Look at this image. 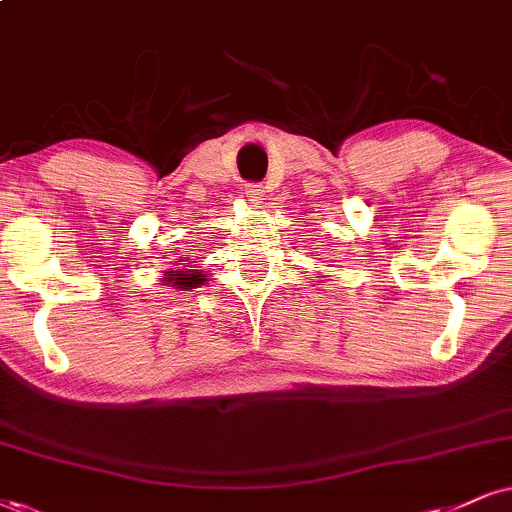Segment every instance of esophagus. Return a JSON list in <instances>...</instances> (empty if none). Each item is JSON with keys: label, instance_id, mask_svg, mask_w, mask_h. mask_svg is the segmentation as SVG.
Here are the masks:
<instances>
[{"label": "esophagus", "instance_id": "1", "mask_svg": "<svg viewBox=\"0 0 512 512\" xmlns=\"http://www.w3.org/2000/svg\"><path fill=\"white\" fill-rule=\"evenodd\" d=\"M242 194H244L246 201H251V204H261L266 189H263V185H258V182H249V185H244Z\"/></svg>", "mask_w": 512, "mask_h": 512}]
</instances>
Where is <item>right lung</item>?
<instances>
[{"label":"right lung","mask_w":512,"mask_h":512,"mask_svg":"<svg viewBox=\"0 0 512 512\" xmlns=\"http://www.w3.org/2000/svg\"><path fill=\"white\" fill-rule=\"evenodd\" d=\"M182 261H185V258H182ZM163 282H166L168 287L185 292V289H194V287L204 285L206 275H204V270H189V268L173 270L170 268V270H166V275H163Z\"/></svg>","instance_id":"right-lung-1"}]
</instances>
